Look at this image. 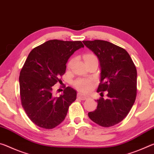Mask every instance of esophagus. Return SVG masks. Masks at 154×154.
I'll use <instances>...</instances> for the list:
<instances>
[{
  "label": "esophagus",
  "instance_id": "esophagus-1",
  "mask_svg": "<svg viewBox=\"0 0 154 154\" xmlns=\"http://www.w3.org/2000/svg\"><path fill=\"white\" fill-rule=\"evenodd\" d=\"M78 98H79V99L81 100H85L87 98V97L86 95H84L81 94H78Z\"/></svg>",
  "mask_w": 154,
  "mask_h": 154
}]
</instances>
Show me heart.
I'll return each mask as SVG.
<instances>
[{
	"label": "heart",
	"instance_id": "heart-1",
	"mask_svg": "<svg viewBox=\"0 0 154 154\" xmlns=\"http://www.w3.org/2000/svg\"><path fill=\"white\" fill-rule=\"evenodd\" d=\"M84 60L85 62L89 61L91 60H97V57L94 54L88 53L84 55ZM73 60H70L69 62L68 63V67H70L72 65ZM75 86L79 89L80 91L86 92L89 91L92 86V82L90 80L86 79H79L74 82Z\"/></svg>",
	"mask_w": 154,
	"mask_h": 154
}]
</instances>
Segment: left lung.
<instances>
[{"instance_id":"8db88e82","label":"left lung","mask_w":154,"mask_h":154,"mask_svg":"<svg viewBox=\"0 0 154 154\" xmlns=\"http://www.w3.org/2000/svg\"><path fill=\"white\" fill-rule=\"evenodd\" d=\"M97 57L100 83L97 92L107 91V98L97 100V106L88 113L93 122L102 127L115 125L126 117L137 96V72L125 49L103 40L83 41Z\"/></svg>"}]
</instances>
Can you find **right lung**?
Wrapping results in <instances>:
<instances>
[{
  "instance_id": "add662e5",
  "label": "right lung",
  "mask_w": 154,
  "mask_h": 154,
  "mask_svg": "<svg viewBox=\"0 0 154 154\" xmlns=\"http://www.w3.org/2000/svg\"><path fill=\"white\" fill-rule=\"evenodd\" d=\"M84 45L80 41L49 40L30 52L20 74L22 107L35 125L52 129L65 119L68 108L76 99V91L67 87L59 97L53 86L60 82L69 57Z\"/></svg>"
}]
</instances>
